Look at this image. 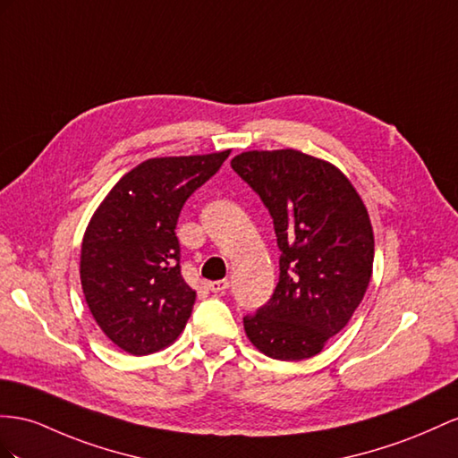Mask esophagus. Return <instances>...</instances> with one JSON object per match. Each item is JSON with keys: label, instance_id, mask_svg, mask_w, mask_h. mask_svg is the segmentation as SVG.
I'll return each mask as SVG.
<instances>
[{"label": "esophagus", "instance_id": "obj_1", "mask_svg": "<svg viewBox=\"0 0 458 458\" xmlns=\"http://www.w3.org/2000/svg\"><path fill=\"white\" fill-rule=\"evenodd\" d=\"M230 286V280H213V283H207V288L210 290V292H216V294H218V292H225L226 288Z\"/></svg>", "mask_w": 458, "mask_h": 458}]
</instances>
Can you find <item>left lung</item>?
Wrapping results in <instances>:
<instances>
[{"mask_svg": "<svg viewBox=\"0 0 458 458\" xmlns=\"http://www.w3.org/2000/svg\"><path fill=\"white\" fill-rule=\"evenodd\" d=\"M230 164L271 213L280 250L275 294L245 315V335L268 358H311L344 329L369 286L368 208L335 164L301 150H248Z\"/></svg>", "mask_w": 458, "mask_h": 458, "instance_id": "8db88e82", "label": "left lung"}]
</instances>
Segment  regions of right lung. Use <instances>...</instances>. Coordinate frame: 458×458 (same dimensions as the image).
<instances>
[{"instance_id": "1", "label": "right lung", "mask_w": 458, "mask_h": 458, "mask_svg": "<svg viewBox=\"0 0 458 458\" xmlns=\"http://www.w3.org/2000/svg\"><path fill=\"white\" fill-rule=\"evenodd\" d=\"M228 155L148 158L92 215L81 245V286L102 333L127 354L158 352L185 329L195 290L182 276L175 225L187 197Z\"/></svg>"}]
</instances>
